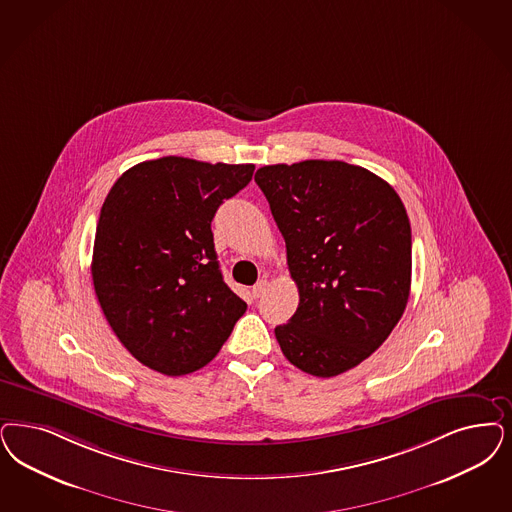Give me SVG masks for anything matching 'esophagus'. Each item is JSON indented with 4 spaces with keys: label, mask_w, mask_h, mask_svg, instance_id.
Here are the masks:
<instances>
[{
    "label": "esophagus",
    "mask_w": 512,
    "mask_h": 512,
    "mask_svg": "<svg viewBox=\"0 0 512 512\" xmlns=\"http://www.w3.org/2000/svg\"><path fill=\"white\" fill-rule=\"evenodd\" d=\"M266 287H268V282H266V280H259V282L255 283V285H253V289H251L253 297H255V299H259V297L265 293Z\"/></svg>",
    "instance_id": "34e87169"
}]
</instances>
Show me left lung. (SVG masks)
<instances>
[{"label":"left lung","mask_w":512,"mask_h":512,"mask_svg":"<svg viewBox=\"0 0 512 512\" xmlns=\"http://www.w3.org/2000/svg\"><path fill=\"white\" fill-rule=\"evenodd\" d=\"M282 232L299 308L274 329L300 371L331 378L376 352L405 312L410 221L382 177L342 160L257 170Z\"/></svg>","instance_id":"obj_1"}]
</instances>
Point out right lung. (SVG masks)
Here are the masks:
<instances>
[{"instance_id": "add662e5", "label": "right lung", "mask_w": 512, "mask_h": 512, "mask_svg": "<svg viewBox=\"0 0 512 512\" xmlns=\"http://www.w3.org/2000/svg\"><path fill=\"white\" fill-rule=\"evenodd\" d=\"M253 164L145 160L102 206L92 282L107 323L140 363L166 376L208 365L247 304L223 282L212 219Z\"/></svg>"}]
</instances>
